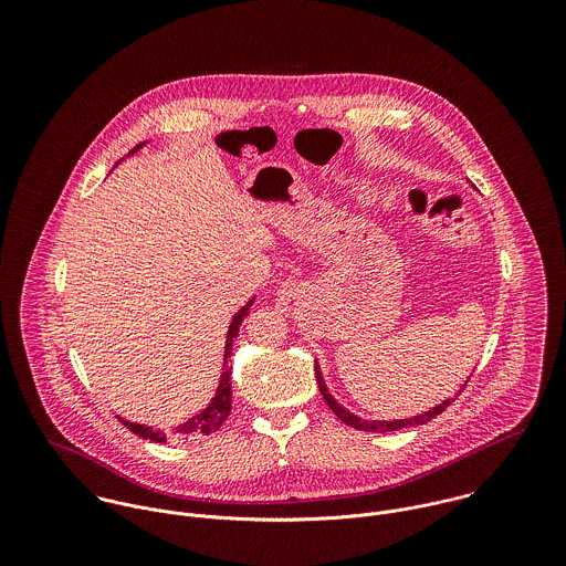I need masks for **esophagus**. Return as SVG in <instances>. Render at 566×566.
Returning a JSON list of instances; mask_svg holds the SVG:
<instances>
[{"label": "esophagus", "instance_id": "esophagus-1", "mask_svg": "<svg viewBox=\"0 0 566 566\" xmlns=\"http://www.w3.org/2000/svg\"><path fill=\"white\" fill-rule=\"evenodd\" d=\"M298 301H301V287L296 283L290 281V283H283L279 287V305L283 310H292Z\"/></svg>", "mask_w": 566, "mask_h": 566}]
</instances>
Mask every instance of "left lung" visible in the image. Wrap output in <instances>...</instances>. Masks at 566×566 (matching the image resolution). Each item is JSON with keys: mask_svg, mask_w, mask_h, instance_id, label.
<instances>
[{"mask_svg": "<svg viewBox=\"0 0 566 566\" xmlns=\"http://www.w3.org/2000/svg\"><path fill=\"white\" fill-rule=\"evenodd\" d=\"M316 381H318V388H321V395H323L324 401L326 405L331 407V411L344 422V424H348V427H355V429H359V431H397V429H403V427H413V424H424V422H429L431 418H436L438 413H442L449 405L453 403V399H449V401H444V403L436 405L433 409H429V411H424V413H420V416H413V418H405V420H390V422H386V420H361L359 416H353L350 411H346L342 405L337 403L331 395H328V390H326V386H324L323 375H321V368H318V364H316ZM460 395V392H458Z\"/></svg>", "mask_w": 566, "mask_h": 566, "instance_id": "1", "label": "left lung"}]
</instances>
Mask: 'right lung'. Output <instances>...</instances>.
Returning <instances> with one entry per match:
<instances>
[{
    "label": "right lung",
    "instance_id": "add662e5",
    "mask_svg": "<svg viewBox=\"0 0 566 566\" xmlns=\"http://www.w3.org/2000/svg\"><path fill=\"white\" fill-rule=\"evenodd\" d=\"M144 144H139L137 148L130 150L137 153ZM252 307V301L240 310L235 316H233V323L229 326V335H227V348H224V368H222V375H220V386L216 390V397L211 399V403L207 409H202L200 413H196L191 420H187L185 424H180L174 433H167L163 429H153V427H144V424H135V422H128L124 418H119L126 429H130L133 433H137L139 438H146V440H153V442H167L169 438H176V440H189V438H200V436H209V433H216L222 422L229 418L231 413V397H233V390H231V370L233 366H229V357L233 353V342L238 339V331H240V324L243 318L248 316V310Z\"/></svg>",
    "mask_w": 566,
    "mask_h": 566
}]
</instances>
